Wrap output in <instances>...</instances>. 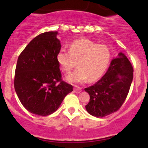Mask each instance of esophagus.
<instances>
[{"label":"esophagus","instance_id":"1","mask_svg":"<svg viewBox=\"0 0 148 148\" xmlns=\"http://www.w3.org/2000/svg\"><path fill=\"white\" fill-rule=\"evenodd\" d=\"M81 88L79 87V86H74V92L76 93H79L81 92Z\"/></svg>","mask_w":148,"mask_h":148}]
</instances>
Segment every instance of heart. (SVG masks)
Instances as JSON below:
<instances>
[{
	"label": "heart",
	"instance_id": "heart-1",
	"mask_svg": "<svg viewBox=\"0 0 148 148\" xmlns=\"http://www.w3.org/2000/svg\"><path fill=\"white\" fill-rule=\"evenodd\" d=\"M111 56L108 46L81 39L71 43L69 51L61 49L58 53L57 60L66 74L70 73L78 62L79 67L69 74L67 80L71 83H82L88 79L90 81L99 79L106 70Z\"/></svg>",
	"mask_w": 148,
	"mask_h": 148
}]
</instances>
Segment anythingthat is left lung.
I'll return each mask as SVG.
<instances>
[{"mask_svg": "<svg viewBox=\"0 0 148 148\" xmlns=\"http://www.w3.org/2000/svg\"><path fill=\"white\" fill-rule=\"evenodd\" d=\"M134 69L122 53L111 61L105 75L92 86L85 88L90 95L86 106L90 114L103 118L118 111L125 102L134 77Z\"/></svg>", "mask_w": 148, "mask_h": 148, "instance_id": "obj_1", "label": "left lung"}]
</instances>
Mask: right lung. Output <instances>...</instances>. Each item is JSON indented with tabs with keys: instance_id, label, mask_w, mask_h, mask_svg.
Masks as SVG:
<instances>
[{
	"instance_id": "obj_1",
	"label": "right lung",
	"mask_w": 148,
	"mask_h": 148,
	"mask_svg": "<svg viewBox=\"0 0 148 148\" xmlns=\"http://www.w3.org/2000/svg\"><path fill=\"white\" fill-rule=\"evenodd\" d=\"M57 31L46 32L33 39L20 53L14 85L18 99L33 114L54 113L73 86L62 79L57 60L61 49Z\"/></svg>"
}]
</instances>
